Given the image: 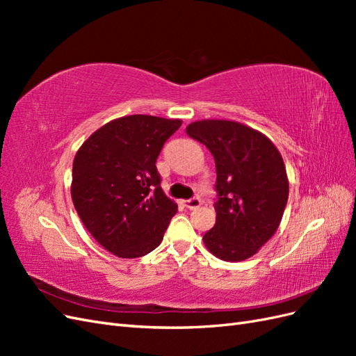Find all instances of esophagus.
I'll return each instance as SVG.
<instances>
[{"mask_svg": "<svg viewBox=\"0 0 356 356\" xmlns=\"http://www.w3.org/2000/svg\"><path fill=\"white\" fill-rule=\"evenodd\" d=\"M200 203H202V200L199 197H193V199H188L184 202V207L187 209H196L200 207Z\"/></svg>", "mask_w": 356, "mask_h": 356, "instance_id": "34e87169", "label": "esophagus"}]
</instances>
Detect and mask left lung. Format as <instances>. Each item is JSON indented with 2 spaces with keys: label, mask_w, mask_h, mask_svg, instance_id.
Returning <instances> with one entry per match:
<instances>
[{
  "label": "left lung",
  "mask_w": 356,
  "mask_h": 356,
  "mask_svg": "<svg viewBox=\"0 0 356 356\" xmlns=\"http://www.w3.org/2000/svg\"><path fill=\"white\" fill-rule=\"evenodd\" d=\"M186 132L207 145L217 168V220L203 243L224 261L246 260L281 224L289 191L284 159L266 135L238 122L200 120Z\"/></svg>",
  "instance_id": "1"
}]
</instances>
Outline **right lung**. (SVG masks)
Instances as JSON below:
<instances>
[{
  "instance_id": "obj_1",
  "label": "right lung",
  "mask_w": 356,
  "mask_h": 356,
  "mask_svg": "<svg viewBox=\"0 0 356 356\" xmlns=\"http://www.w3.org/2000/svg\"><path fill=\"white\" fill-rule=\"evenodd\" d=\"M181 120L126 115L93 132L72 163L71 197L84 227L120 258L160 245L178 204L160 187L156 160Z\"/></svg>"
}]
</instances>
